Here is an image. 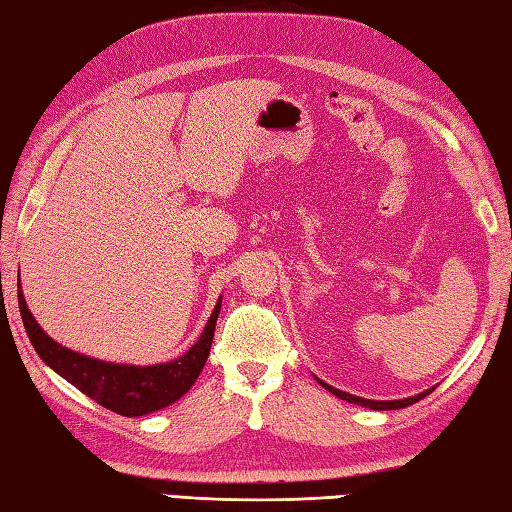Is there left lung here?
<instances>
[{
	"label": "left lung",
	"mask_w": 512,
	"mask_h": 512,
	"mask_svg": "<svg viewBox=\"0 0 512 512\" xmlns=\"http://www.w3.org/2000/svg\"><path fill=\"white\" fill-rule=\"evenodd\" d=\"M314 379H316L318 383H321L325 390H330V392L334 394V397H339V399H343V401H347V403H356V406L370 408V410H399V408H406V406H412V403H417L419 399L428 397V394H430L432 390H435V388H430V390H426V392L414 394V397L397 399V401H374V399H363V397H356V394H350V392H343V390H339V388H334V385L321 381V379H318V376H314Z\"/></svg>",
	"instance_id": "1"
}]
</instances>
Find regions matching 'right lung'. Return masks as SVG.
I'll return each instance as SVG.
<instances>
[{"label": "right lung", "mask_w": 512, "mask_h": 512, "mask_svg": "<svg viewBox=\"0 0 512 512\" xmlns=\"http://www.w3.org/2000/svg\"><path fill=\"white\" fill-rule=\"evenodd\" d=\"M17 301L28 339H31L35 352L40 354V359L48 368L55 370L71 385H75L86 397L98 401L102 408L118 412L122 417H144V414L158 412L171 406V403H176L196 383L207 363L211 341H214V330L223 296L218 298L200 339L185 354L178 356V359L156 365L111 363L80 354L71 350V347H64L62 343L51 339L42 330L40 323L35 321V316L28 310L22 285L19 283Z\"/></svg>", "instance_id": "1"}]
</instances>
